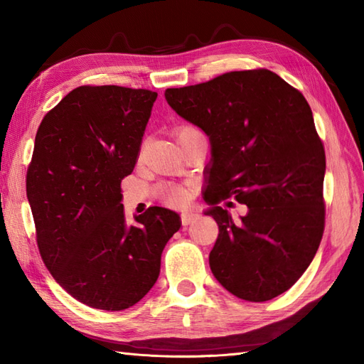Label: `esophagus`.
<instances>
[{
	"label": "esophagus",
	"instance_id": "obj_1",
	"mask_svg": "<svg viewBox=\"0 0 364 364\" xmlns=\"http://www.w3.org/2000/svg\"><path fill=\"white\" fill-rule=\"evenodd\" d=\"M198 219L197 214H192V213H184L181 214V225L183 227H188L191 223H194Z\"/></svg>",
	"mask_w": 364,
	"mask_h": 364
}]
</instances>
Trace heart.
I'll list each match as a JSON object with an SVG mask.
<instances>
[{"instance_id":"heart-1","label":"heart","mask_w":364,"mask_h":364,"mask_svg":"<svg viewBox=\"0 0 364 364\" xmlns=\"http://www.w3.org/2000/svg\"><path fill=\"white\" fill-rule=\"evenodd\" d=\"M198 131L196 127L192 125H180L176 127L173 134L176 137V141H181L184 136H188L191 133H196ZM156 196L161 200L162 203L172 208H183L186 206L191 202V196H192V188L189 186H183V184H161L156 191Z\"/></svg>"}]
</instances>
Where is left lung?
Segmentation results:
<instances>
[{
	"instance_id": "1",
	"label": "left lung",
	"mask_w": 364,
	"mask_h": 364,
	"mask_svg": "<svg viewBox=\"0 0 364 364\" xmlns=\"http://www.w3.org/2000/svg\"><path fill=\"white\" fill-rule=\"evenodd\" d=\"M164 95L211 141L214 277L242 300L280 296L310 266L326 225V151L310 105L267 68L228 72ZM227 198L250 208L239 223L218 206Z\"/></svg>"
}]
</instances>
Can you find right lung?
I'll list each match as a JSON object with an SVG mask.
<instances>
[{
  "instance_id": "obj_1",
  "label": "right lung",
  "mask_w": 364,
  "mask_h": 364,
  "mask_svg": "<svg viewBox=\"0 0 364 364\" xmlns=\"http://www.w3.org/2000/svg\"><path fill=\"white\" fill-rule=\"evenodd\" d=\"M158 94L80 86L45 114L26 172L36 241L54 280L81 304L120 311L161 269L180 215L153 206L125 223L122 180L133 172Z\"/></svg>"
}]
</instances>
